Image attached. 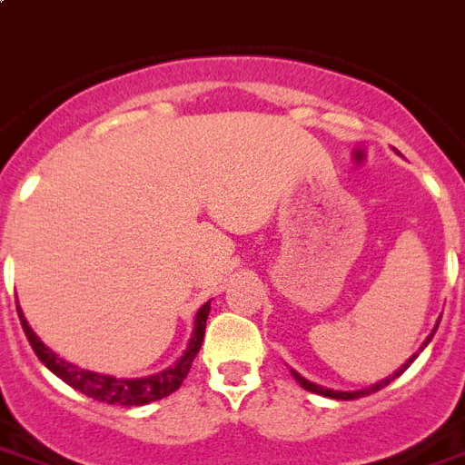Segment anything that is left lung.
Here are the masks:
<instances>
[{
	"mask_svg": "<svg viewBox=\"0 0 465 465\" xmlns=\"http://www.w3.org/2000/svg\"><path fill=\"white\" fill-rule=\"evenodd\" d=\"M438 323H440V322H438ZM435 331H438V326H435ZM435 331H432V333L428 335V341H425L423 345H428V342H430V338H432V335H435ZM420 350H423V347H420ZM416 357H419V354H413V357L409 359L407 364L401 366L400 371H397V373H392V376H390V378H385V381H381V383H376V385H373V388H369V390H359V392H341V390H329V388H322V385H314V383H310V381H305V378L300 376V373H295V371H292V376L298 378V383L302 385V388H305V390H310V392H317V395H323V397H333V400H357V397H366V395H371V392H378V390H381V388H385V385H390V383H392V381H395V378H400L401 373H404V369H407V366L411 364V361H413V359H416Z\"/></svg>",
	"mask_w": 465,
	"mask_h": 465,
	"instance_id": "1",
	"label": "left lung"
}]
</instances>
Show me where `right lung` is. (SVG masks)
Instances as JSON below:
<instances>
[{
    "label": "right lung",
    "instance_id": "add662e5",
    "mask_svg": "<svg viewBox=\"0 0 465 465\" xmlns=\"http://www.w3.org/2000/svg\"><path fill=\"white\" fill-rule=\"evenodd\" d=\"M210 314V302L198 310L196 323H193V335H191V342L186 347L184 357L179 359L173 369H165V371L155 373V376L148 378H134V381H124V378H113V376H101V373L84 371V369H77L75 364H70L65 359H61L58 354H54L45 342L35 335V331L27 326L25 317L21 314V307H18V317H21V326L25 331L27 341L33 345L35 354L42 359V364L49 369V371L56 373L64 383H68L70 388H75L82 395L92 397V400L106 401V404H120V407H142L148 401L163 400V397L173 395L179 385L184 383L186 373H189L193 359H196L198 350L203 345V335H205V322H208Z\"/></svg>",
    "mask_w": 465,
    "mask_h": 465
}]
</instances>
